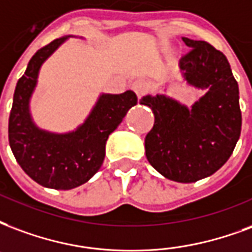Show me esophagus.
<instances>
[{
  "instance_id": "obj_1",
  "label": "esophagus",
  "mask_w": 252,
  "mask_h": 252,
  "mask_svg": "<svg viewBox=\"0 0 252 252\" xmlns=\"http://www.w3.org/2000/svg\"><path fill=\"white\" fill-rule=\"evenodd\" d=\"M133 89H135L136 94H137L139 97H141V96L147 92V84H145L144 81H136V83L133 84Z\"/></svg>"
}]
</instances>
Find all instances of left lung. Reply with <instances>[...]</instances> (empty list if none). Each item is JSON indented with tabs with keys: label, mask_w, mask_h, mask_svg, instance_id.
I'll return each mask as SVG.
<instances>
[{
	"label": "left lung",
	"mask_w": 252,
	"mask_h": 252,
	"mask_svg": "<svg viewBox=\"0 0 252 252\" xmlns=\"http://www.w3.org/2000/svg\"><path fill=\"white\" fill-rule=\"evenodd\" d=\"M191 52L180 59L186 84L206 91L188 108L165 94H145L155 126L145 136V156L164 178L193 183L230 159L242 129L239 87L225 56L206 41L182 37Z\"/></svg>",
	"instance_id": "1"
}]
</instances>
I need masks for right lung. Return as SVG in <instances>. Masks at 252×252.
Segmentation results:
<instances>
[{"instance_id":"right-lung-1","label":"right lung","mask_w":252,"mask_h":252,"mask_svg":"<svg viewBox=\"0 0 252 252\" xmlns=\"http://www.w3.org/2000/svg\"><path fill=\"white\" fill-rule=\"evenodd\" d=\"M74 36L52 41L37 52L18 80L9 116V144L29 178L42 187L72 189L87 183L101 167L108 136L120 126L126 112L137 104L132 91L101 93L87 119L74 131L57 133L41 129L31 113V98L42 64Z\"/></svg>"}]
</instances>
